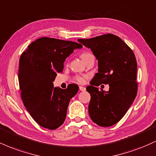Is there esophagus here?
Listing matches in <instances>:
<instances>
[{"label": "esophagus", "instance_id": "esophagus-1", "mask_svg": "<svg viewBox=\"0 0 156 156\" xmlns=\"http://www.w3.org/2000/svg\"><path fill=\"white\" fill-rule=\"evenodd\" d=\"M79 89L80 91H82V92H84V91L86 90V88L84 87H79Z\"/></svg>", "mask_w": 156, "mask_h": 156}]
</instances>
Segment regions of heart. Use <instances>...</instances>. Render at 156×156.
I'll return each instance as SVG.
<instances>
[{
	"mask_svg": "<svg viewBox=\"0 0 156 156\" xmlns=\"http://www.w3.org/2000/svg\"><path fill=\"white\" fill-rule=\"evenodd\" d=\"M90 55H92V54L89 53H83L81 55H80V58H81V59L84 62V61L86 60V58H87L88 56H89ZM76 80L78 82H79V83H84V81H85V77L77 76L76 78Z\"/></svg>",
	"mask_w": 156,
	"mask_h": 156,
	"instance_id": "b5f03b06",
	"label": "heart"
}]
</instances>
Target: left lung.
Instances as JSON below:
<instances>
[{
	"label": "left lung",
	"instance_id": "1",
	"mask_svg": "<svg viewBox=\"0 0 156 156\" xmlns=\"http://www.w3.org/2000/svg\"><path fill=\"white\" fill-rule=\"evenodd\" d=\"M90 48L98 61V73L87 87L91 95L89 114L102 127L112 126L124 117L137 94V62L133 51L112 34L91 39H78ZM108 84V92L97 86Z\"/></svg>",
	"mask_w": 156,
	"mask_h": 156
}]
</instances>
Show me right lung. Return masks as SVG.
<instances>
[{
  "instance_id": "add662e5",
  "label": "right lung",
  "mask_w": 156,
  "mask_h": 156,
  "mask_svg": "<svg viewBox=\"0 0 156 156\" xmlns=\"http://www.w3.org/2000/svg\"><path fill=\"white\" fill-rule=\"evenodd\" d=\"M83 47L72 41L42 37L34 41L21 55L18 79L25 107L40 126L50 130L60 127L65 120L69 101L77 87H53L57 73L75 49Z\"/></svg>"
}]
</instances>
